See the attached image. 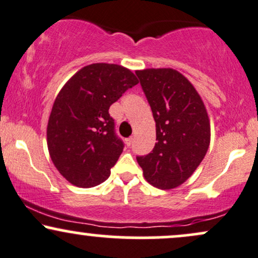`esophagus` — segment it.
Returning a JSON list of instances; mask_svg holds the SVG:
<instances>
[{
  "label": "esophagus",
  "instance_id": "esophagus-1",
  "mask_svg": "<svg viewBox=\"0 0 258 258\" xmlns=\"http://www.w3.org/2000/svg\"><path fill=\"white\" fill-rule=\"evenodd\" d=\"M133 139H135L133 137H130V138H127V139H126L125 142H126V146H127V147H131V146H132Z\"/></svg>",
  "mask_w": 258,
  "mask_h": 258
}]
</instances>
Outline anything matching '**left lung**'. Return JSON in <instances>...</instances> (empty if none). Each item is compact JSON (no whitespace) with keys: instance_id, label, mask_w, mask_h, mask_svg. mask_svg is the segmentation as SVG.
Returning <instances> with one entry per match:
<instances>
[{"instance_id":"left-lung-1","label":"left lung","mask_w":258,"mask_h":258,"mask_svg":"<svg viewBox=\"0 0 258 258\" xmlns=\"http://www.w3.org/2000/svg\"><path fill=\"white\" fill-rule=\"evenodd\" d=\"M156 123V143L137 156L144 178L159 189L184 183L205 158L210 121L194 86L173 69L136 72Z\"/></svg>"}]
</instances>
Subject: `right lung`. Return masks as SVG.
<instances>
[{"mask_svg": "<svg viewBox=\"0 0 258 258\" xmlns=\"http://www.w3.org/2000/svg\"><path fill=\"white\" fill-rule=\"evenodd\" d=\"M138 84L131 70L116 64L82 68L59 92L47 126L49 155L65 179L91 188L110 176L123 142L109 114L112 103Z\"/></svg>", "mask_w": 258, "mask_h": 258, "instance_id": "1", "label": "right lung"}]
</instances>
